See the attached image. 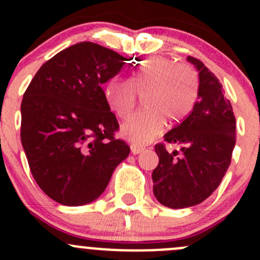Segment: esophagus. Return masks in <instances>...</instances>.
I'll return each instance as SVG.
<instances>
[{
  "label": "esophagus",
  "mask_w": 260,
  "mask_h": 260,
  "mask_svg": "<svg viewBox=\"0 0 260 260\" xmlns=\"http://www.w3.org/2000/svg\"><path fill=\"white\" fill-rule=\"evenodd\" d=\"M131 151H132L133 154H138V153H141V152L143 151V147L132 145V146H131Z\"/></svg>",
  "instance_id": "esophagus-1"
}]
</instances>
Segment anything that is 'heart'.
Returning a JSON list of instances; mask_svg holds the SVG:
<instances>
[{"label":"heart","mask_w":260,"mask_h":260,"mask_svg":"<svg viewBox=\"0 0 260 260\" xmlns=\"http://www.w3.org/2000/svg\"><path fill=\"white\" fill-rule=\"evenodd\" d=\"M143 111L120 125V135L137 145L149 142L166 125V118L180 120L192 111L199 94V74L188 64H175L165 56H151L131 72L128 80L112 78L104 84L103 98L119 118L133 111L143 95Z\"/></svg>","instance_id":"1"}]
</instances>
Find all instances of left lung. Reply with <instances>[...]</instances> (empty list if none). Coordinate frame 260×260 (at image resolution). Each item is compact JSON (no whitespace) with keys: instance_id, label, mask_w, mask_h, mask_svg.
Here are the masks:
<instances>
[{"instance_id":"left-lung-1","label":"left lung","mask_w":260,"mask_h":260,"mask_svg":"<svg viewBox=\"0 0 260 260\" xmlns=\"http://www.w3.org/2000/svg\"><path fill=\"white\" fill-rule=\"evenodd\" d=\"M199 72L198 102L191 113L164 136L181 145L179 152L154 147L158 166L152 172L157 201L171 209L203 203L217 188L232 162L237 125L232 104L224 98L219 79L200 61L187 56Z\"/></svg>"}]
</instances>
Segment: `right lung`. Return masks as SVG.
<instances>
[{"label":"right lung","instance_id":"1","mask_svg":"<svg viewBox=\"0 0 260 260\" xmlns=\"http://www.w3.org/2000/svg\"><path fill=\"white\" fill-rule=\"evenodd\" d=\"M127 57L98 44H75L39 69L21 103V143L31 174L56 203H93L131 148L115 140V115L102 85Z\"/></svg>","mask_w":260,"mask_h":260}]
</instances>
